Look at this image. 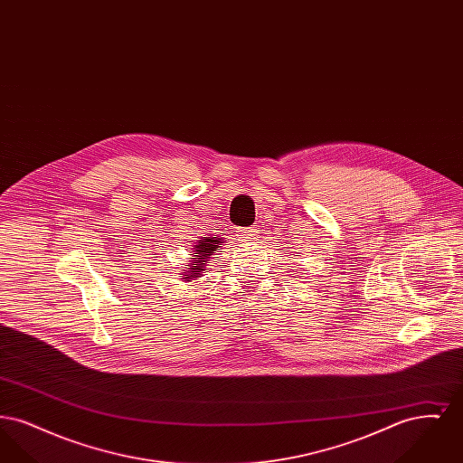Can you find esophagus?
<instances>
[{
  "mask_svg": "<svg viewBox=\"0 0 463 463\" xmlns=\"http://www.w3.org/2000/svg\"><path fill=\"white\" fill-rule=\"evenodd\" d=\"M238 238H240V241H241L242 244L255 242L257 241V238H259V231L253 229V227H244V229L238 231Z\"/></svg>",
  "mask_w": 463,
  "mask_h": 463,
  "instance_id": "esophagus-1",
  "label": "esophagus"
}]
</instances>
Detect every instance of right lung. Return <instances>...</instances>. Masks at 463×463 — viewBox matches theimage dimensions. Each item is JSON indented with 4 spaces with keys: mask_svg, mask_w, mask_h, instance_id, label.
Instances as JSON below:
<instances>
[{
    "mask_svg": "<svg viewBox=\"0 0 463 463\" xmlns=\"http://www.w3.org/2000/svg\"><path fill=\"white\" fill-rule=\"evenodd\" d=\"M223 242L222 238H199L196 242L193 244V250H191V259L189 260V267H185L184 274H182V279L184 281H194L203 276V272L206 270V264H210V259L212 255L221 248V244Z\"/></svg>",
    "mask_w": 463,
    "mask_h": 463,
    "instance_id": "right-lung-1",
    "label": "right lung"
}]
</instances>
